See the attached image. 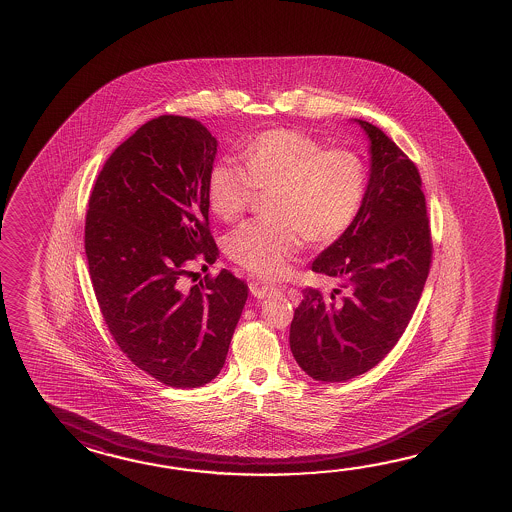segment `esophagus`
I'll return each instance as SVG.
<instances>
[{
    "label": "esophagus",
    "instance_id": "34e87169",
    "mask_svg": "<svg viewBox=\"0 0 512 512\" xmlns=\"http://www.w3.org/2000/svg\"><path fill=\"white\" fill-rule=\"evenodd\" d=\"M250 291H252V295L255 296V298H266V296L273 295V293H277L278 287L277 286H262V284H250Z\"/></svg>",
    "mask_w": 512,
    "mask_h": 512
}]
</instances>
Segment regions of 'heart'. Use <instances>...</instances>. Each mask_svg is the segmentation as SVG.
<instances>
[{"label":"heart","instance_id":"1","mask_svg":"<svg viewBox=\"0 0 512 512\" xmlns=\"http://www.w3.org/2000/svg\"><path fill=\"white\" fill-rule=\"evenodd\" d=\"M246 167L217 162L208 174V203L226 223L248 212L253 201H269L271 221H255L228 239L230 257L264 278L286 275L304 237L327 244L349 230L367 190V167L350 149H325L311 136L277 129L260 135L244 151Z\"/></svg>","mask_w":512,"mask_h":512}]
</instances>
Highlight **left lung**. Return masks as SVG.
I'll return each instance as SVG.
<instances>
[{
	"mask_svg": "<svg viewBox=\"0 0 512 512\" xmlns=\"http://www.w3.org/2000/svg\"><path fill=\"white\" fill-rule=\"evenodd\" d=\"M354 122L370 144L365 198L349 230L313 262L314 273L334 278L340 289L325 295L305 287L289 329L296 363L325 383L365 374L394 349L431 264L430 221L417 167L379 127Z\"/></svg>",
	"mask_w": 512,
	"mask_h": 512,
	"instance_id": "8db88e82",
	"label": "left lung"
}]
</instances>
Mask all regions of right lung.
Segmentation results:
<instances>
[{
    "mask_svg": "<svg viewBox=\"0 0 512 512\" xmlns=\"http://www.w3.org/2000/svg\"><path fill=\"white\" fill-rule=\"evenodd\" d=\"M216 154L198 120L153 118L104 163L86 214L84 248L111 336L136 367L174 388L221 372L248 298L228 269L183 286L189 262L219 257L208 228Z\"/></svg>",
    "mask_w": 512,
    "mask_h": 512,
    "instance_id": "add662e5",
    "label": "right lung"
}]
</instances>
